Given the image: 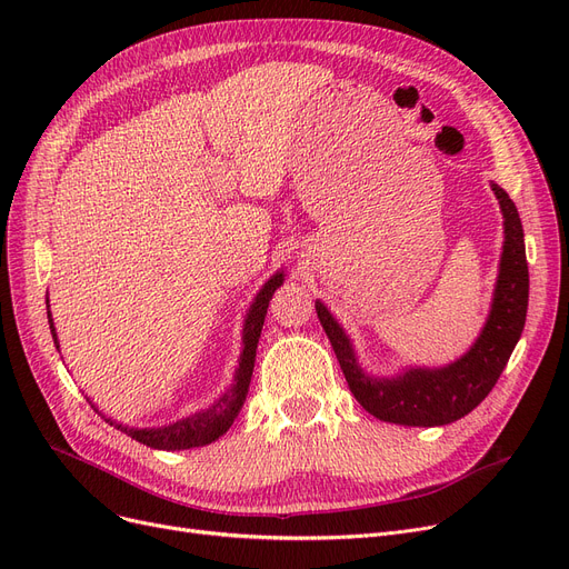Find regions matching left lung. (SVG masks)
<instances>
[{
    "label": "left lung",
    "mask_w": 569,
    "mask_h": 569,
    "mask_svg": "<svg viewBox=\"0 0 569 569\" xmlns=\"http://www.w3.org/2000/svg\"><path fill=\"white\" fill-rule=\"evenodd\" d=\"M493 193L505 217V247L491 316L480 339L450 367L410 369L399 378H371L357 367L350 339L320 302L318 320L330 339L350 392L382 422L406 427H442L461 420L493 390L523 332L528 311V262L523 228L512 198L498 184Z\"/></svg>",
    "instance_id": "left-lung-1"
}]
</instances>
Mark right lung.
I'll return each instance as SVG.
<instances>
[{"instance_id":"1","label":"right lung","mask_w":569,"mask_h":569,"mask_svg":"<svg viewBox=\"0 0 569 569\" xmlns=\"http://www.w3.org/2000/svg\"><path fill=\"white\" fill-rule=\"evenodd\" d=\"M281 283H283V274H277L274 279H269L264 283V288L258 292L256 302L247 316L244 352H242V362H239V369L234 376V385L212 408L204 412H196L191 417H184V420L161 427V429H129L122 425H114L112 420H106V422H110L117 429H122L127 436L136 438L138 442L147 445V447H154V450H191V447L207 445V442L217 440L219 436H223L230 429L239 408H242V403L247 399L251 373H253V362H256V348H258L260 330H262V322L267 316V307H269V300H272L274 290ZM48 322H50L54 346L59 348L50 311H48Z\"/></svg>"}]
</instances>
